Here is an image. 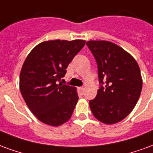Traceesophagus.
Here are the masks:
<instances>
[{
	"instance_id": "obj_1",
	"label": "esophagus",
	"mask_w": 153,
	"mask_h": 153,
	"mask_svg": "<svg viewBox=\"0 0 153 153\" xmlns=\"http://www.w3.org/2000/svg\"><path fill=\"white\" fill-rule=\"evenodd\" d=\"M79 90L81 91V93H83L85 90V87H83V86L82 87H79Z\"/></svg>"
}]
</instances>
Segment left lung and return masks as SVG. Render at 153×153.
<instances>
[{"label":"left lung","mask_w":153,"mask_h":153,"mask_svg":"<svg viewBox=\"0 0 153 153\" xmlns=\"http://www.w3.org/2000/svg\"><path fill=\"white\" fill-rule=\"evenodd\" d=\"M86 45L96 60L100 83L106 84L90 101V110L102 123H117L130 114L139 99L143 85L139 67L132 55L112 42L89 41Z\"/></svg>","instance_id":"1"}]
</instances>
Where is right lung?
Masks as SVG:
<instances>
[{"instance_id":"right-lung-1","label":"right lung","mask_w":153,"mask_h":153,"mask_svg":"<svg viewBox=\"0 0 153 153\" xmlns=\"http://www.w3.org/2000/svg\"><path fill=\"white\" fill-rule=\"evenodd\" d=\"M85 44L84 40L43 41L27 56L20 72V92L41 122L59 126L72 117L78 101L76 88L58 83Z\"/></svg>"}]
</instances>
